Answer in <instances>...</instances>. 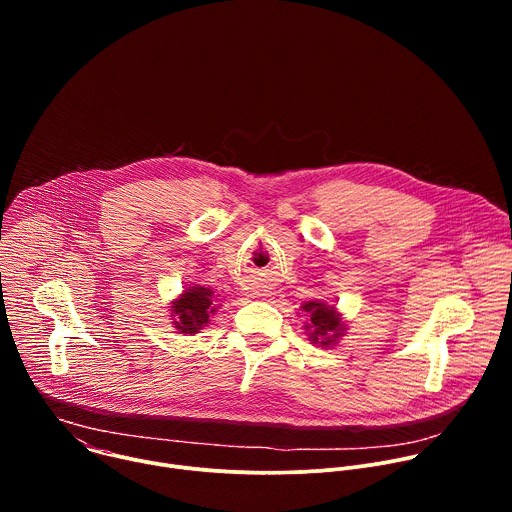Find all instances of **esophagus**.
Here are the masks:
<instances>
[{
    "label": "esophagus",
    "instance_id": "esophagus-1",
    "mask_svg": "<svg viewBox=\"0 0 512 512\" xmlns=\"http://www.w3.org/2000/svg\"><path fill=\"white\" fill-rule=\"evenodd\" d=\"M255 296H257V298H267V296H271V294H269V289H267L265 285H261V287L255 289Z\"/></svg>",
    "mask_w": 512,
    "mask_h": 512
}]
</instances>
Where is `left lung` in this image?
I'll return each instance as SVG.
<instances>
[{"instance_id":"left-lung-1","label":"left lung","mask_w":512,"mask_h":512,"mask_svg":"<svg viewBox=\"0 0 512 512\" xmlns=\"http://www.w3.org/2000/svg\"><path fill=\"white\" fill-rule=\"evenodd\" d=\"M302 308L310 314V324L306 326L308 330H312L310 338L322 346L334 344L344 330L340 314L334 310V306H326L322 302H308Z\"/></svg>"}]
</instances>
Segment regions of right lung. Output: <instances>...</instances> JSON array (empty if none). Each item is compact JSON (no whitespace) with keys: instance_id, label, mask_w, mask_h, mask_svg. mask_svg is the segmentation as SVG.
Listing matches in <instances>:
<instances>
[{"instance_id":"right-lung-1","label":"right lung","mask_w":512,"mask_h":512,"mask_svg":"<svg viewBox=\"0 0 512 512\" xmlns=\"http://www.w3.org/2000/svg\"><path fill=\"white\" fill-rule=\"evenodd\" d=\"M216 298L208 287L192 285L184 289V294L174 302L172 316L174 326L180 334H196L208 324V316L216 312Z\"/></svg>"}]
</instances>
